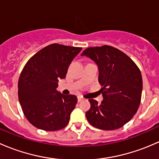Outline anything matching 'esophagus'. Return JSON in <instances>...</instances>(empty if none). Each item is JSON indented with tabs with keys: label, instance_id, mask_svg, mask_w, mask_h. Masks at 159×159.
Returning a JSON list of instances; mask_svg holds the SVG:
<instances>
[{
	"label": "esophagus",
	"instance_id": "obj_1",
	"mask_svg": "<svg viewBox=\"0 0 159 159\" xmlns=\"http://www.w3.org/2000/svg\"><path fill=\"white\" fill-rule=\"evenodd\" d=\"M82 100H83V98L81 97V96H78V102H81Z\"/></svg>",
	"mask_w": 159,
	"mask_h": 159
}]
</instances>
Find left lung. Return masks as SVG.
<instances>
[{
    "label": "left lung",
    "instance_id": "obj_1",
    "mask_svg": "<svg viewBox=\"0 0 159 159\" xmlns=\"http://www.w3.org/2000/svg\"><path fill=\"white\" fill-rule=\"evenodd\" d=\"M81 56L94 61L99 70L103 101L89 99L85 115L89 122L102 130H115L128 123L141 102L142 78L134 61L120 50L108 45L89 48Z\"/></svg>",
    "mask_w": 159,
    "mask_h": 159
}]
</instances>
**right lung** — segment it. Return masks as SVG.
I'll use <instances>...</instances> for the list:
<instances>
[{"label": "right lung", "instance_id": "add662e5", "mask_svg": "<svg viewBox=\"0 0 159 159\" xmlns=\"http://www.w3.org/2000/svg\"><path fill=\"white\" fill-rule=\"evenodd\" d=\"M81 49L50 44L32 56L24 67L18 81V98L25 117L34 127L52 131L68 124L78 99L56 89Z\"/></svg>", "mask_w": 159, "mask_h": 159}]
</instances>
